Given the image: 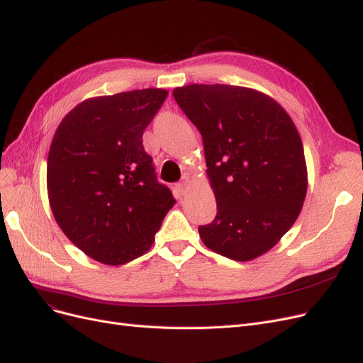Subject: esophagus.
Segmentation results:
<instances>
[{
	"label": "esophagus",
	"instance_id": "34e87169",
	"mask_svg": "<svg viewBox=\"0 0 363 363\" xmlns=\"http://www.w3.org/2000/svg\"><path fill=\"white\" fill-rule=\"evenodd\" d=\"M188 184H189V179L183 177L182 182L177 183V186H175V189H177L179 194H184V189H186V186H188Z\"/></svg>",
	"mask_w": 363,
	"mask_h": 363
}]
</instances>
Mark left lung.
I'll return each mask as SVG.
<instances>
[{"instance_id": "left-lung-1", "label": "left lung", "mask_w": 363, "mask_h": 363, "mask_svg": "<svg viewBox=\"0 0 363 363\" xmlns=\"http://www.w3.org/2000/svg\"><path fill=\"white\" fill-rule=\"evenodd\" d=\"M203 136L216 216L200 225L207 248L259 257L298 218L307 191L304 150L283 107L242 86L189 84L172 92Z\"/></svg>"}]
</instances>
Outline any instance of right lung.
Masks as SVG:
<instances>
[{"instance_id":"add662e5","label":"right lung","mask_w":363,"mask_h":363,"mask_svg":"<svg viewBox=\"0 0 363 363\" xmlns=\"http://www.w3.org/2000/svg\"><path fill=\"white\" fill-rule=\"evenodd\" d=\"M167 96L142 89L91 98L52 138L47 183L54 218L75 247L106 265L145 255L175 203L142 144Z\"/></svg>"}]
</instances>
